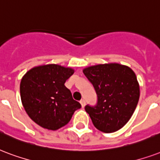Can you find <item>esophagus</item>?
I'll return each instance as SVG.
<instances>
[{"label": "esophagus", "instance_id": "esophagus-1", "mask_svg": "<svg viewBox=\"0 0 160 160\" xmlns=\"http://www.w3.org/2000/svg\"><path fill=\"white\" fill-rule=\"evenodd\" d=\"M80 102V104H81V106H82V108L85 107V105H86V101H85L84 99H81Z\"/></svg>", "mask_w": 160, "mask_h": 160}]
</instances>
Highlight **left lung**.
Returning a JSON list of instances; mask_svg holds the SVG:
<instances>
[{
	"mask_svg": "<svg viewBox=\"0 0 160 160\" xmlns=\"http://www.w3.org/2000/svg\"><path fill=\"white\" fill-rule=\"evenodd\" d=\"M84 74L98 96L95 106L86 105L96 128L105 133L119 131L128 122L138 103L139 84L133 70L119 63L85 68Z\"/></svg>",
	"mask_w": 160,
	"mask_h": 160,
	"instance_id": "obj_1",
	"label": "left lung"
}]
</instances>
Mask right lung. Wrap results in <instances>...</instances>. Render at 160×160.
Segmentation results:
<instances>
[{
	"instance_id": "add662e5",
	"label": "right lung",
	"mask_w": 160,
	"mask_h": 160,
	"mask_svg": "<svg viewBox=\"0 0 160 160\" xmlns=\"http://www.w3.org/2000/svg\"><path fill=\"white\" fill-rule=\"evenodd\" d=\"M74 69L47 64L28 71L20 83V97L29 118L43 128L56 131L81 108L64 86Z\"/></svg>"
}]
</instances>
